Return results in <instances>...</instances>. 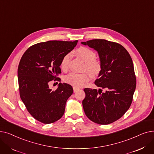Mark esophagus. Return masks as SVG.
<instances>
[{"mask_svg":"<svg viewBox=\"0 0 154 154\" xmlns=\"http://www.w3.org/2000/svg\"><path fill=\"white\" fill-rule=\"evenodd\" d=\"M73 89H74V92H77L78 91H79V88H77L76 87H73Z\"/></svg>","mask_w":154,"mask_h":154,"instance_id":"esophagus-1","label":"esophagus"}]
</instances>
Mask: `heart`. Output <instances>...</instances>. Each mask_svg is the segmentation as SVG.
Returning <instances> with one entry per match:
<instances>
[{"label":"heart","mask_w":154,"mask_h":154,"mask_svg":"<svg viewBox=\"0 0 154 154\" xmlns=\"http://www.w3.org/2000/svg\"><path fill=\"white\" fill-rule=\"evenodd\" d=\"M77 55L86 63V69L93 74H97L100 70V65L99 62L95 60L96 54L90 48L81 47L76 51ZM71 59V54L67 53L65 55L60 62V67L63 69H66ZM90 80V75L87 73L84 74H77V73H70L65 77V80L71 85L75 87H83Z\"/></svg>","instance_id":"heart-1"}]
</instances>
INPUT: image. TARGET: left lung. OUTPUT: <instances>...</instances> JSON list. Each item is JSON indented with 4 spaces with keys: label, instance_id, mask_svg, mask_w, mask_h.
Returning a JSON list of instances; mask_svg holds the SVG:
<instances>
[{
    "label": "left lung",
    "instance_id": "8db88e82",
    "mask_svg": "<svg viewBox=\"0 0 154 154\" xmlns=\"http://www.w3.org/2000/svg\"><path fill=\"white\" fill-rule=\"evenodd\" d=\"M82 44L97 52L100 63L99 79L95 84L105 88H84L82 106L86 116L92 122L111 124L122 117L130 107L136 87L133 62L130 54L119 44L104 39H94Z\"/></svg>",
    "mask_w": 154,
    "mask_h": 154
}]
</instances>
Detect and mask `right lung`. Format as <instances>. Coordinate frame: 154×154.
I'll use <instances>...</instances> for the list:
<instances>
[{
  "label": "right lung",
  "instance_id": "obj_1",
  "mask_svg": "<svg viewBox=\"0 0 154 154\" xmlns=\"http://www.w3.org/2000/svg\"><path fill=\"white\" fill-rule=\"evenodd\" d=\"M77 42L38 43L22 57L17 71L20 96L31 116L40 122L53 123L64 114L66 102L74 91L72 87L59 83L53 91L48 85L61 72L62 57L74 49Z\"/></svg>",
  "mask_w": 154,
  "mask_h": 154
}]
</instances>
